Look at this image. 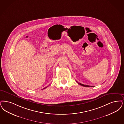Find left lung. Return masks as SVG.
Wrapping results in <instances>:
<instances>
[{
    "label": "left lung",
    "mask_w": 124,
    "mask_h": 124,
    "mask_svg": "<svg viewBox=\"0 0 124 124\" xmlns=\"http://www.w3.org/2000/svg\"><path fill=\"white\" fill-rule=\"evenodd\" d=\"M76 82L78 84L80 85H81V86H84V87H94V86H89V85H84V84H81V83H78V81H76Z\"/></svg>",
    "instance_id": "8db88e82"
}]
</instances>
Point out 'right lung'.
Returning a JSON list of instances; mask_svg holds the SVG:
<instances>
[{
  "instance_id": "1",
  "label": "right lung",
  "mask_w": 124,
  "mask_h": 124,
  "mask_svg": "<svg viewBox=\"0 0 124 124\" xmlns=\"http://www.w3.org/2000/svg\"><path fill=\"white\" fill-rule=\"evenodd\" d=\"M46 88H44V89H46Z\"/></svg>"
}]
</instances>
